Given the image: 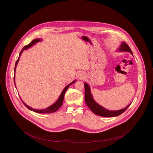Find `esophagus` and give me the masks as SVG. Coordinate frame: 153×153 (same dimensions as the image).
I'll return each mask as SVG.
<instances>
[{"label": "esophagus", "instance_id": "obj_1", "mask_svg": "<svg viewBox=\"0 0 153 153\" xmlns=\"http://www.w3.org/2000/svg\"><path fill=\"white\" fill-rule=\"evenodd\" d=\"M85 74H83V73H79V75H78V77H79V79H83L84 77H85Z\"/></svg>", "mask_w": 153, "mask_h": 153}]
</instances>
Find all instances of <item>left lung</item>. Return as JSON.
I'll return each instance as SVG.
<instances>
[{
	"label": "left lung",
	"mask_w": 153,
	"mask_h": 153,
	"mask_svg": "<svg viewBox=\"0 0 153 153\" xmlns=\"http://www.w3.org/2000/svg\"><path fill=\"white\" fill-rule=\"evenodd\" d=\"M118 50L119 51L129 52L133 55V52L130 49L129 46L124 42H122L121 45ZM84 85H85V100L86 104L94 114L98 116H102V117H106L119 116L121 114H122L128 108V106L131 105L130 103L125 108L122 109V110H119L117 111L108 110L106 108L102 107V106L99 105L97 103H96L95 100L93 99L92 94L90 91V88L89 85H88V83H84Z\"/></svg>",
	"instance_id": "1"
}]
</instances>
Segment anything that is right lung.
<instances>
[{
	"label": "right lung",
	"instance_id": "add662e5",
	"mask_svg": "<svg viewBox=\"0 0 153 153\" xmlns=\"http://www.w3.org/2000/svg\"><path fill=\"white\" fill-rule=\"evenodd\" d=\"M39 41H41V39H36L33 40V41H31V42L29 43L28 45L25 46V47L22 48V50H21V51H20V54H19V58H18V59L17 60V61H16V64H15L14 74H15L16 68V66H17V63H18V62H19V57H20L21 54L22 53V52L24 51V50H27L28 48H30V47H32L33 45H34L35 43H36L37 42H39ZM14 84H15V75H14ZM74 82H76V80L72 82L71 83H70L69 85H68L66 87H65V88L63 89V90L62 91V93L60 94V96H59L58 100H57L54 104H53L52 105H51L50 106H49V107H48V108H47L43 109V110H36V109H33V108H31L30 106H28L26 103H25L22 101V100L21 99V98H20V99H21L22 101V102L24 103V105H25L27 108H28L29 110H31V111H34V112H36V113H54V112H56V111H57V110H59V108L62 105V102H63V99H64V96H65V92L67 91V89L69 88V86H70L71 84L74 83ZM15 86H16V85H15Z\"/></svg>",
	"mask_w": 153,
	"mask_h": 153
}]
</instances>
